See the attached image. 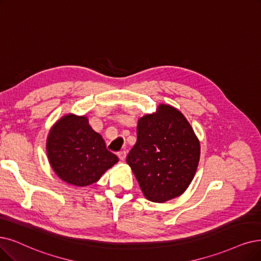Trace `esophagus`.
Wrapping results in <instances>:
<instances>
[{"instance_id":"1","label":"esophagus","mask_w":261,"mask_h":261,"mask_svg":"<svg viewBox=\"0 0 261 261\" xmlns=\"http://www.w3.org/2000/svg\"><path fill=\"white\" fill-rule=\"evenodd\" d=\"M118 156H119V159L121 161H125V159H126V152H125V151H120L118 153Z\"/></svg>"}]
</instances>
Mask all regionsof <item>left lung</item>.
Returning a JSON list of instances; mask_svg holds the SVG:
<instances>
[{"label": "left lung", "instance_id": "1", "mask_svg": "<svg viewBox=\"0 0 261 261\" xmlns=\"http://www.w3.org/2000/svg\"><path fill=\"white\" fill-rule=\"evenodd\" d=\"M200 143L183 114L161 103L138 120L137 142L126 162L148 200L166 202L182 195L194 179Z\"/></svg>", "mask_w": 261, "mask_h": 261}]
</instances>
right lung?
<instances>
[{"mask_svg": "<svg viewBox=\"0 0 261 261\" xmlns=\"http://www.w3.org/2000/svg\"><path fill=\"white\" fill-rule=\"evenodd\" d=\"M46 149L59 178L80 187L97 182L119 162L118 156L107 150L100 135L92 129L88 118L71 113L51 127Z\"/></svg>", "mask_w": 261, "mask_h": 261, "instance_id": "obj_1", "label": "right lung"}]
</instances>
